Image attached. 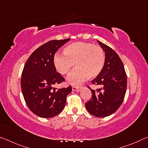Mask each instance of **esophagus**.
<instances>
[{"label":"esophagus","instance_id":"1","mask_svg":"<svg viewBox=\"0 0 148 148\" xmlns=\"http://www.w3.org/2000/svg\"><path fill=\"white\" fill-rule=\"evenodd\" d=\"M81 89V87H76V86H73L72 87V91H76V92H79Z\"/></svg>","mask_w":148,"mask_h":148}]
</instances>
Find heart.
<instances>
[{"instance_id": "heart-1", "label": "heart", "mask_w": 148, "mask_h": 148, "mask_svg": "<svg viewBox=\"0 0 148 148\" xmlns=\"http://www.w3.org/2000/svg\"><path fill=\"white\" fill-rule=\"evenodd\" d=\"M63 54H56L53 62L57 72L66 75L73 66L77 68L67 78L69 84L77 86L87 77L92 79L99 76L103 70L105 55L101 47L86 42H74L66 46Z\"/></svg>"}]
</instances>
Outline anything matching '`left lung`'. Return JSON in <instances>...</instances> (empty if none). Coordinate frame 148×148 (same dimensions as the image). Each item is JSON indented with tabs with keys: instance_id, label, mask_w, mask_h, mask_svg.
I'll return each instance as SVG.
<instances>
[{
	"instance_id": "1",
	"label": "left lung",
	"mask_w": 148,
	"mask_h": 148,
	"mask_svg": "<svg viewBox=\"0 0 148 148\" xmlns=\"http://www.w3.org/2000/svg\"><path fill=\"white\" fill-rule=\"evenodd\" d=\"M105 53V63L99 76L91 82L101 88L91 89V99L86 103L89 114L104 117L114 114L121 106L126 92L127 74L123 64L116 51L98 41Z\"/></svg>"
}]
</instances>
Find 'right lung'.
I'll use <instances>...</instances> for the list:
<instances>
[{
  "label": "right lung",
  "mask_w": 148,
  "mask_h": 148,
  "mask_svg": "<svg viewBox=\"0 0 148 148\" xmlns=\"http://www.w3.org/2000/svg\"><path fill=\"white\" fill-rule=\"evenodd\" d=\"M70 39L49 41L40 46L27 59L22 72L21 87L25 101L34 114L50 118L61 113L72 87H53L64 81L55 67L56 51Z\"/></svg>",
  "instance_id": "obj_1"
}]
</instances>
